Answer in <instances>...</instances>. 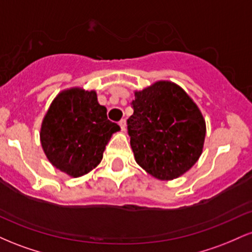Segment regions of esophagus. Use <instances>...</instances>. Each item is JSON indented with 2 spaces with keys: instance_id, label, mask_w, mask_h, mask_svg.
<instances>
[{
  "instance_id": "34e87169",
  "label": "esophagus",
  "mask_w": 252,
  "mask_h": 252,
  "mask_svg": "<svg viewBox=\"0 0 252 252\" xmlns=\"http://www.w3.org/2000/svg\"><path fill=\"white\" fill-rule=\"evenodd\" d=\"M118 124H120V126H121V129L122 130H126V120H121L120 122H118Z\"/></svg>"
}]
</instances>
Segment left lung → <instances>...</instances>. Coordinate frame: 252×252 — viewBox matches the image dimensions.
Listing matches in <instances>:
<instances>
[{
	"label": "left lung",
	"instance_id": "1",
	"mask_svg": "<svg viewBox=\"0 0 252 252\" xmlns=\"http://www.w3.org/2000/svg\"><path fill=\"white\" fill-rule=\"evenodd\" d=\"M126 121L136 162L160 180H172L198 161L206 126L198 106L175 84L158 82L135 92Z\"/></svg>",
	"mask_w": 252,
	"mask_h": 252
}]
</instances>
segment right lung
I'll use <instances>...</instances> for the list:
<instances>
[{
    "label": "right lung",
    "mask_w": 252,
    "mask_h": 252,
    "mask_svg": "<svg viewBox=\"0 0 252 252\" xmlns=\"http://www.w3.org/2000/svg\"><path fill=\"white\" fill-rule=\"evenodd\" d=\"M120 130L97 102L94 91L72 89L52 103L41 128V144L51 163L66 174L82 176L102 161L114 132Z\"/></svg>",
    "instance_id": "obj_1"
}]
</instances>
